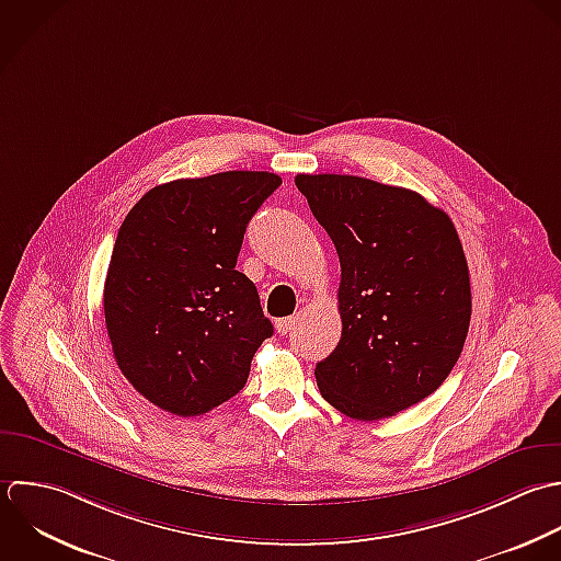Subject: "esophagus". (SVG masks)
I'll return each instance as SVG.
<instances>
[{
	"mask_svg": "<svg viewBox=\"0 0 561 561\" xmlns=\"http://www.w3.org/2000/svg\"><path fill=\"white\" fill-rule=\"evenodd\" d=\"M293 328H295V317H284V319H277V321H275V330H277V334H282V336H286Z\"/></svg>",
	"mask_w": 561,
	"mask_h": 561,
	"instance_id": "obj_1",
	"label": "esophagus"
}]
</instances>
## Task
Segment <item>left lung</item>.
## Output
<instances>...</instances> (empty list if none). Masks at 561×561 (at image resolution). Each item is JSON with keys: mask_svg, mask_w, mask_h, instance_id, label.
<instances>
[{"mask_svg": "<svg viewBox=\"0 0 561 561\" xmlns=\"http://www.w3.org/2000/svg\"><path fill=\"white\" fill-rule=\"evenodd\" d=\"M341 262L336 350L317 363L323 400L352 420L391 417L435 393L472 317L466 253L422 194L350 174H297Z\"/></svg>", "mask_w": 561, "mask_h": 561, "instance_id": "obj_1", "label": "left lung"}]
</instances>
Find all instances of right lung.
I'll use <instances>...</instances> for the list:
<instances>
[{"instance_id": "add662e5", "label": "right lung", "mask_w": 561, "mask_h": 561, "mask_svg": "<svg viewBox=\"0 0 561 561\" xmlns=\"http://www.w3.org/2000/svg\"><path fill=\"white\" fill-rule=\"evenodd\" d=\"M273 172L176 179L126 214L104 282V323L126 380L154 407L196 417L233 398L273 325L236 271Z\"/></svg>"}]
</instances>
